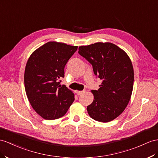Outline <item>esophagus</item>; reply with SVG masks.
Masks as SVG:
<instances>
[{
    "instance_id": "1",
    "label": "esophagus",
    "mask_w": 158,
    "mask_h": 158,
    "mask_svg": "<svg viewBox=\"0 0 158 158\" xmlns=\"http://www.w3.org/2000/svg\"><path fill=\"white\" fill-rule=\"evenodd\" d=\"M76 93H77V94L78 95H80L83 94V93H85V91H77Z\"/></svg>"
}]
</instances>
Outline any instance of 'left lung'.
<instances>
[{"mask_svg": "<svg viewBox=\"0 0 158 158\" xmlns=\"http://www.w3.org/2000/svg\"><path fill=\"white\" fill-rule=\"evenodd\" d=\"M79 53L102 79L98 90H92L94 102L87 107L92 119L109 122L121 114L130 100L134 73L130 59L123 50L111 43H96L79 47Z\"/></svg>", "mask_w": 158, "mask_h": 158, "instance_id": "1", "label": "left lung"}]
</instances>
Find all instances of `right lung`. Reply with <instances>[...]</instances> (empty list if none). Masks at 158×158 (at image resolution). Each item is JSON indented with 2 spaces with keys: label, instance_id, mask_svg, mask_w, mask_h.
<instances>
[{
  "label": "right lung",
  "instance_id": "obj_1",
  "mask_svg": "<svg viewBox=\"0 0 158 158\" xmlns=\"http://www.w3.org/2000/svg\"><path fill=\"white\" fill-rule=\"evenodd\" d=\"M77 46L50 41L31 54L26 64L25 87L32 107L44 119L52 120L66 114L75 100L70 89L60 84L64 66Z\"/></svg>",
  "mask_w": 158,
  "mask_h": 158
}]
</instances>
